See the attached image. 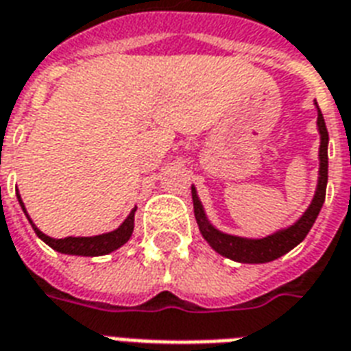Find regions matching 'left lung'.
I'll return each instance as SVG.
<instances>
[{
    "label": "left lung",
    "instance_id": "left-lung-1",
    "mask_svg": "<svg viewBox=\"0 0 351 351\" xmlns=\"http://www.w3.org/2000/svg\"><path fill=\"white\" fill-rule=\"evenodd\" d=\"M317 110V125L318 132H320V149H318L320 169H318L317 191H315V197H313L309 208L304 211V215L294 224L280 230V232H274L272 235L261 237V239H248V237L224 234L208 221L204 208L200 204L199 195H197V189L191 187L195 219H197V224H199L200 234L210 243V247L215 252H219L224 258L239 261V263H269V261L282 258L283 254L293 250L296 245H300L302 241L306 239V235L309 234V230L317 221L320 208L324 204L326 186H328V141H330V136H328V128H326L324 117H322V112L318 108V104Z\"/></svg>",
    "mask_w": 351,
    "mask_h": 351
}]
</instances>
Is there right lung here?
Instances as JSON below:
<instances>
[{"mask_svg":"<svg viewBox=\"0 0 351 351\" xmlns=\"http://www.w3.org/2000/svg\"><path fill=\"white\" fill-rule=\"evenodd\" d=\"M16 197L20 200L21 210L25 211L27 215V210L23 202H21L20 193H16ZM134 213H136V208L130 211V215L123 221L119 228H116L114 232H108V234L93 235V237H64V239H53L49 235H45L44 232H40L34 226V223L29 219V215H27V219H29V223L33 224V230L36 232V235L44 241L45 245H49L53 250L69 254V256H90V258H93V256H104V254L114 252V250L123 247L130 239V235L134 232Z\"/></svg>","mask_w":351,"mask_h":351,"instance_id":"right-lung-1","label":"right lung"}]
</instances>
